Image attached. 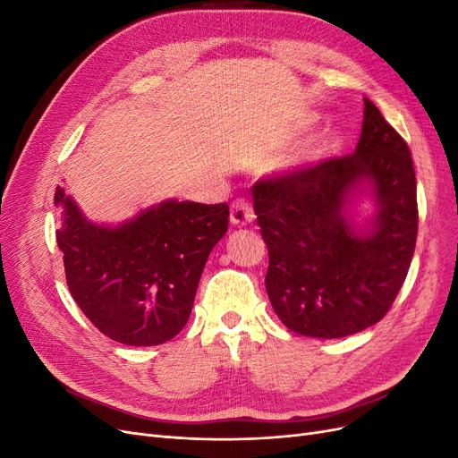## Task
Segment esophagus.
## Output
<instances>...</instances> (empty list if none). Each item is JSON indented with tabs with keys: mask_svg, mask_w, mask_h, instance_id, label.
<instances>
[{
	"mask_svg": "<svg viewBox=\"0 0 458 458\" xmlns=\"http://www.w3.org/2000/svg\"><path fill=\"white\" fill-rule=\"evenodd\" d=\"M231 224L233 225H248L254 219V208L250 200L237 199L231 204Z\"/></svg>",
	"mask_w": 458,
	"mask_h": 458,
	"instance_id": "esophagus-1",
	"label": "esophagus"
}]
</instances>
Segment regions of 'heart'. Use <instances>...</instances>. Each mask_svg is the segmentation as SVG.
Masks as SVG:
<instances>
[{"label":"heart","instance_id":"heart-1","mask_svg":"<svg viewBox=\"0 0 458 458\" xmlns=\"http://www.w3.org/2000/svg\"><path fill=\"white\" fill-rule=\"evenodd\" d=\"M332 147V141L328 140V137H321V140H317L315 143H311L310 147L303 148L300 155H298V160L300 164H306V162H313V160H318L321 157H325L327 152L330 150Z\"/></svg>","mask_w":458,"mask_h":458}]
</instances>
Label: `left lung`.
Listing matches in <instances>:
<instances>
[{"label": "left lung", "instance_id": "left-lung-1", "mask_svg": "<svg viewBox=\"0 0 458 458\" xmlns=\"http://www.w3.org/2000/svg\"><path fill=\"white\" fill-rule=\"evenodd\" d=\"M371 185L379 212L357 235L344 217L349 191ZM254 212L269 250L267 296L284 327L342 338L378 323L405 283L419 233L411 150L365 99L355 152L258 179Z\"/></svg>", "mask_w": 458, "mask_h": 458}]
</instances>
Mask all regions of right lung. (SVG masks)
<instances>
[{
	"label": "right lung",
	"mask_w": 458,
	"mask_h": 458,
	"mask_svg": "<svg viewBox=\"0 0 458 458\" xmlns=\"http://www.w3.org/2000/svg\"><path fill=\"white\" fill-rule=\"evenodd\" d=\"M66 284L105 336L158 345L182 332L206 259L227 233L229 206L165 200L118 227L95 225L55 189Z\"/></svg>",
	"instance_id": "right-lung-1"
}]
</instances>
